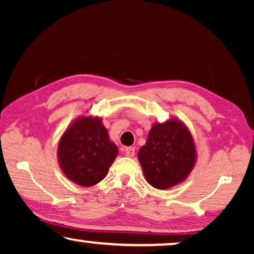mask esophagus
<instances>
[{"mask_svg":"<svg viewBox=\"0 0 254 254\" xmlns=\"http://www.w3.org/2000/svg\"><path fill=\"white\" fill-rule=\"evenodd\" d=\"M124 152H125V155L127 156V157H133L134 154H135V149L133 147L124 148Z\"/></svg>","mask_w":254,"mask_h":254,"instance_id":"obj_1","label":"esophagus"}]
</instances>
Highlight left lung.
<instances>
[{"mask_svg": "<svg viewBox=\"0 0 254 254\" xmlns=\"http://www.w3.org/2000/svg\"><path fill=\"white\" fill-rule=\"evenodd\" d=\"M137 158L148 184L157 190H168L185 182L192 172L196 148L186 125L171 118L163 124H152Z\"/></svg>", "mask_w": 254, "mask_h": 254, "instance_id": "left-lung-1", "label": "left lung"}]
</instances>
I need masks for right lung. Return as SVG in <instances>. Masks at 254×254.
<instances>
[{"mask_svg":"<svg viewBox=\"0 0 254 254\" xmlns=\"http://www.w3.org/2000/svg\"><path fill=\"white\" fill-rule=\"evenodd\" d=\"M118 156L117 144L110 140L102 118H76L61 135L58 162L70 182L83 187L96 185L105 178Z\"/></svg>","mask_w":254,"mask_h":254,"instance_id":"obj_1","label":"right lung"}]
</instances>
